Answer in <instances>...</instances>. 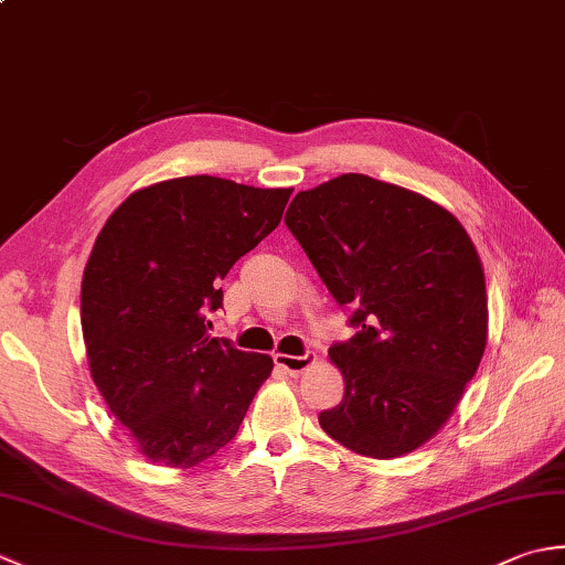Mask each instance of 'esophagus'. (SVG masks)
<instances>
[{"label":"esophagus","instance_id":"obj_1","mask_svg":"<svg viewBox=\"0 0 565 565\" xmlns=\"http://www.w3.org/2000/svg\"><path fill=\"white\" fill-rule=\"evenodd\" d=\"M274 362L279 369H284L286 374L298 376L303 374V371L316 362V352H306L301 356H291V354H274Z\"/></svg>","mask_w":565,"mask_h":565}]
</instances>
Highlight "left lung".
I'll return each instance as SVG.
<instances>
[{"label": "left lung", "mask_w": 565, "mask_h": 565, "mask_svg": "<svg viewBox=\"0 0 565 565\" xmlns=\"http://www.w3.org/2000/svg\"><path fill=\"white\" fill-rule=\"evenodd\" d=\"M284 223L356 328L328 352L344 398L320 427L371 459L423 447L486 352V276L471 237L435 201L366 174L298 191Z\"/></svg>", "instance_id": "8db88e82"}]
</instances>
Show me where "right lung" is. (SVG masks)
<instances>
[{
	"label": "right lung",
	"instance_id": "obj_1",
	"mask_svg": "<svg viewBox=\"0 0 565 565\" xmlns=\"http://www.w3.org/2000/svg\"><path fill=\"white\" fill-rule=\"evenodd\" d=\"M291 189L179 177L130 194L82 276L92 379L150 461L189 468L231 441L269 354L213 338L221 281L281 221Z\"/></svg>",
	"mask_w": 565,
	"mask_h": 565
}]
</instances>
